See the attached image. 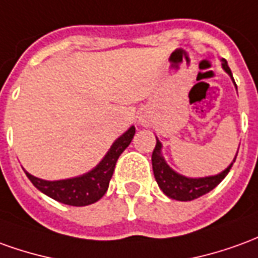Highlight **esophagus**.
Segmentation results:
<instances>
[{"label":"esophagus","instance_id":"esophagus-1","mask_svg":"<svg viewBox=\"0 0 258 258\" xmlns=\"http://www.w3.org/2000/svg\"><path fill=\"white\" fill-rule=\"evenodd\" d=\"M140 121H141L142 124H145V123H147V121H145V118H142V117H141V118H140Z\"/></svg>","mask_w":258,"mask_h":258}]
</instances>
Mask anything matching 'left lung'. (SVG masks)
I'll use <instances>...</instances> for the list:
<instances>
[{
    "label": "left lung",
    "mask_w": 258,
    "mask_h": 258,
    "mask_svg": "<svg viewBox=\"0 0 258 258\" xmlns=\"http://www.w3.org/2000/svg\"><path fill=\"white\" fill-rule=\"evenodd\" d=\"M222 67L223 70L229 74L230 78L233 79L232 71L228 67L226 60H222ZM233 82H235V79H233ZM160 151H162V144L156 138V145L152 152V169H154L155 179H156V183L160 187V190L165 192L167 197L177 200V201H191V200H196V198L210 192L211 190H214L229 173L230 167L235 163L236 156H237L236 154L233 162L219 174L191 179V177H185L183 174L174 172L172 167L167 165Z\"/></svg>",
    "instance_id": "left-lung-1"
}]
</instances>
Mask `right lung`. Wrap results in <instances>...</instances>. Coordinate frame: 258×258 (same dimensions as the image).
I'll list each match as a JSON object with an SVG mask.
<instances>
[{"instance_id":"1","label":"right lung","mask_w":258,"mask_h":258,"mask_svg":"<svg viewBox=\"0 0 258 258\" xmlns=\"http://www.w3.org/2000/svg\"><path fill=\"white\" fill-rule=\"evenodd\" d=\"M134 134L135 127L133 125L120 138H117L113 142L109 152L98 166L79 177L48 181V180L35 177L26 170L25 173L37 190H40L41 192H44L46 196L58 203L73 205V207H85L93 204L103 197L107 191L117 159L123 154L124 149L128 147L131 140L134 138Z\"/></svg>"}]
</instances>
